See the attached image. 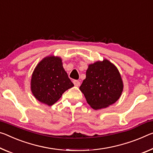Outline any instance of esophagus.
<instances>
[{
  "label": "esophagus",
  "instance_id": "obj_1",
  "mask_svg": "<svg viewBox=\"0 0 153 153\" xmlns=\"http://www.w3.org/2000/svg\"><path fill=\"white\" fill-rule=\"evenodd\" d=\"M74 84L76 86H79L80 85V82H79L78 80H74Z\"/></svg>",
  "mask_w": 153,
  "mask_h": 153
}]
</instances>
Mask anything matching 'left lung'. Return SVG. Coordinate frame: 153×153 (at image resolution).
I'll return each mask as SVG.
<instances>
[{"instance_id": "8db88e82", "label": "left lung", "mask_w": 153, "mask_h": 153, "mask_svg": "<svg viewBox=\"0 0 153 153\" xmlns=\"http://www.w3.org/2000/svg\"><path fill=\"white\" fill-rule=\"evenodd\" d=\"M79 89L91 107L98 110L107 108L120 98L123 84L117 68L105 59L89 65Z\"/></svg>"}]
</instances>
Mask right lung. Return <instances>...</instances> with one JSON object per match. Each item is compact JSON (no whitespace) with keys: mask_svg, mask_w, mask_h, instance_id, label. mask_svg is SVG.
<instances>
[{"mask_svg":"<svg viewBox=\"0 0 153 153\" xmlns=\"http://www.w3.org/2000/svg\"><path fill=\"white\" fill-rule=\"evenodd\" d=\"M74 84L68 77L59 57L43 59L34 70L31 91L35 97L43 103L52 105Z\"/></svg>","mask_w":153,"mask_h":153,"instance_id":"add662e5","label":"right lung"}]
</instances>
